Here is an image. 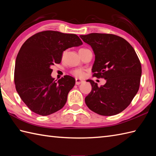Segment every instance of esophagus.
<instances>
[{
  "mask_svg": "<svg viewBox=\"0 0 156 156\" xmlns=\"http://www.w3.org/2000/svg\"><path fill=\"white\" fill-rule=\"evenodd\" d=\"M84 81H83V80H81V79H75V83H76V85H79V84H81V83H83Z\"/></svg>",
  "mask_w": 156,
  "mask_h": 156,
  "instance_id": "esophagus-1",
  "label": "esophagus"
}]
</instances>
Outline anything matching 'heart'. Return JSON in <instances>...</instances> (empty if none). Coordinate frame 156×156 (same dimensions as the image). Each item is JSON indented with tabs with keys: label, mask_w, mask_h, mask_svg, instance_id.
Returning a JSON list of instances; mask_svg holds the SVG:
<instances>
[{
	"label": "heart",
	"mask_w": 156,
	"mask_h": 156,
	"mask_svg": "<svg viewBox=\"0 0 156 156\" xmlns=\"http://www.w3.org/2000/svg\"><path fill=\"white\" fill-rule=\"evenodd\" d=\"M71 74L73 75H74L75 77H76L81 78V77H83L84 76L85 72H84L83 70V69H75V70H73V71H71Z\"/></svg>",
	"instance_id": "1"
}]
</instances>
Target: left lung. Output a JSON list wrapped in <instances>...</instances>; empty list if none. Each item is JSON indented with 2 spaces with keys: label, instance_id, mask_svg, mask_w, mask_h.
<instances>
[{
  "label": "left lung",
  "instance_id": "1",
  "mask_svg": "<svg viewBox=\"0 0 156 156\" xmlns=\"http://www.w3.org/2000/svg\"><path fill=\"white\" fill-rule=\"evenodd\" d=\"M80 37L95 53L93 76L106 79L101 87L87 80L92 89L85 99L86 105L101 115L121 113L130 104L140 87L141 66L136 51L123 38L113 34L91 33Z\"/></svg>",
  "mask_w": 156,
  "mask_h": 156
}]
</instances>
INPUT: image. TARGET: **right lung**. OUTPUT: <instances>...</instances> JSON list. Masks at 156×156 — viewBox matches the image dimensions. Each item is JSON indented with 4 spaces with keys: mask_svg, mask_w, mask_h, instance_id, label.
Listing matches in <instances>:
<instances>
[{
    "mask_svg": "<svg viewBox=\"0 0 156 156\" xmlns=\"http://www.w3.org/2000/svg\"><path fill=\"white\" fill-rule=\"evenodd\" d=\"M82 44L75 34L54 30L36 33L23 43L16 56L14 79L17 93L32 112L46 116L63 108L75 79L65 75L55 81L51 67L61 63L64 51Z\"/></svg>",
    "mask_w": 156,
    "mask_h": 156,
    "instance_id": "right-lung-1",
    "label": "right lung"
}]
</instances>
